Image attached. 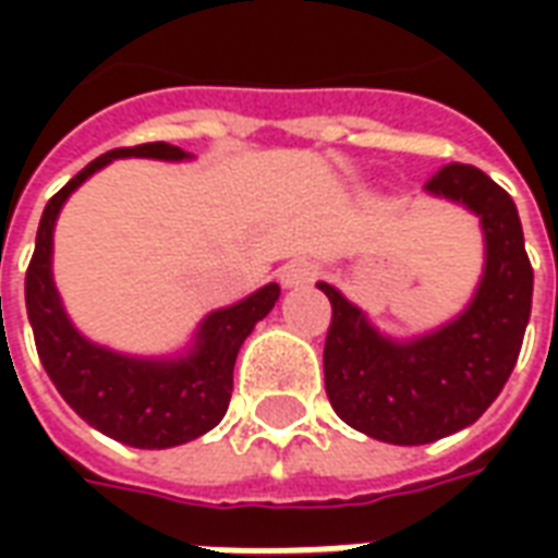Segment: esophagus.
<instances>
[{"instance_id": "obj_1", "label": "esophagus", "mask_w": 558, "mask_h": 558, "mask_svg": "<svg viewBox=\"0 0 558 558\" xmlns=\"http://www.w3.org/2000/svg\"><path fill=\"white\" fill-rule=\"evenodd\" d=\"M316 275V268L307 263V259H292L287 266L280 268V283L283 287H304V283H311Z\"/></svg>"}]
</instances>
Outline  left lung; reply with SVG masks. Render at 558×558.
I'll use <instances>...</instances> for the list:
<instances>
[{"instance_id": "1", "label": "left lung", "mask_w": 558, "mask_h": 558, "mask_svg": "<svg viewBox=\"0 0 558 558\" xmlns=\"http://www.w3.org/2000/svg\"><path fill=\"white\" fill-rule=\"evenodd\" d=\"M481 215L487 266L475 299L436 335L391 343L335 287L326 391L340 418L391 445L436 442L478 421L514 371L532 314V263L514 199L472 163H445L427 182Z\"/></svg>"}]
</instances>
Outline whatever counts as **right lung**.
Listing matches in <instances>:
<instances>
[{
    "instance_id": "right-lung-1",
    "label": "right lung",
    "mask_w": 558,
    "mask_h": 558,
    "mask_svg": "<svg viewBox=\"0 0 558 558\" xmlns=\"http://www.w3.org/2000/svg\"><path fill=\"white\" fill-rule=\"evenodd\" d=\"M131 155L160 160L187 158L182 148L170 143L113 148L83 167L59 194L50 196L38 223L35 254L26 268V314L44 371L80 418L131 448H172L203 436L223 418L232 398L235 355L256 323L275 307L280 287L268 283L244 302L215 311L199 326L196 350L187 359L143 362L80 338L68 323L50 278L56 215L68 194L92 172L113 158Z\"/></svg>"
}]
</instances>
